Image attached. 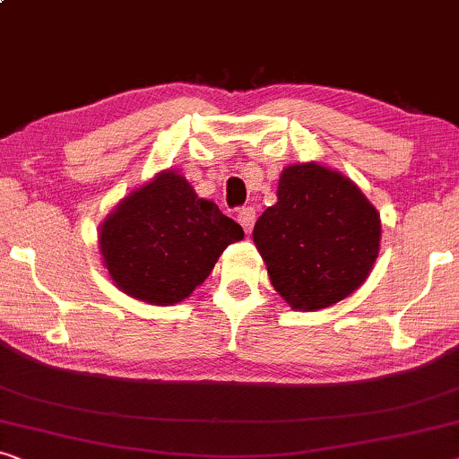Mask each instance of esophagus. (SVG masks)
<instances>
[{"label":"esophagus","instance_id":"esophagus-1","mask_svg":"<svg viewBox=\"0 0 459 459\" xmlns=\"http://www.w3.org/2000/svg\"><path fill=\"white\" fill-rule=\"evenodd\" d=\"M237 221L243 227V230L249 235V232L254 230V224H255V210L251 208V205H247V208H241L237 212Z\"/></svg>","mask_w":459,"mask_h":459}]
</instances>
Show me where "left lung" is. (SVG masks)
Returning a JSON list of instances; mask_svg holds the SVG:
<instances>
[{"mask_svg":"<svg viewBox=\"0 0 459 459\" xmlns=\"http://www.w3.org/2000/svg\"><path fill=\"white\" fill-rule=\"evenodd\" d=\"M276 195L254 227L273 287L303 312L345 299L378 255V212L350 178L314 162L285 168Z\"/></svg>","mask_w":459,"mask_h":459,"instance_id":"1","label":"left lung"}]
</instances>
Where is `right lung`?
<instances>
[{"label":"right lung","mask_w":459,"mask_h":459,"mask_svg":"<svg viewBox=\"0 0 459 459\" xmlns=\"http://www.w3.org/2000/svg\"><path fill=\"white\" fill-rule=\"evenodd\" d=\"M243 229L214 202L195 195L177 172H160L122 199L100 232L116 287L141 301L170 306L193 293Z\"/></svg>","instance_id":"obj_1"}]
</instances>
